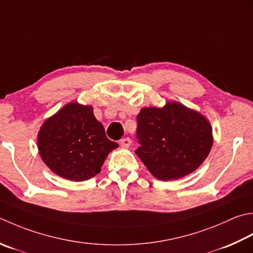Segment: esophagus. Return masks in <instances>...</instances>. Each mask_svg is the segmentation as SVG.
<instances>
[{"label":"esophagus","mask_w":253,"mask_h":253,"mask_svg":"<svg viewBox=\"0 0 253 253\" xmlns=\"http://www.w3.org/2000/svg\"><path fill=\"white\" fill-rule=\"evenodd\" d=\"M120 143H121L122 147L128 148V147L131 145V140L129 139V138H123V139L120 141Z\"/></svg>","instance_id":"esophagus-1"}]
</instances>
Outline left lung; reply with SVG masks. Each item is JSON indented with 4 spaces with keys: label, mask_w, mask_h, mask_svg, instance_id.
<instances>
[{
    "label": "left lung",
    "mask_w": 253,
    "mask_h": 253,
    "mask_svg": "<svg viewBox=\"0 0 253 253\" xmlns=\"http://www.w3.org/2000/svg\"><path fill=\"white\" fill-rule=\"evenodd\" d=\"M136 155L161 181L179 180L194 172L210 155L212 128L210 121L179 102L163 107L141 108L137 116Z\"/></svg>",
    "instance_id": "8db88e82"
}]
</instances>
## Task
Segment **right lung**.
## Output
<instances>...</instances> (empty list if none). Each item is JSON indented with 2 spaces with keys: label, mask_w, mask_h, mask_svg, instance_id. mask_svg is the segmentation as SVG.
Returning a JSON list of instances; mask_svg holds the SVG:
<instances>
[{
  "label": "right lung",
  "mask_w": 253,
  "mask_h": 253,
  "mask_svg": "<svg viewBox=\"0 0 253 253\" xmlns=\"http://www.w3.org/2000/svg\"><path fill=\"white\" fill-rule=\"evenodd\" d=\"M37 147L42 160L53 173L81 182L101 172L108 153L118 143L106 137L91 105L70 102L43 122Z\"/></svg>",
  "instance_id": "right-lung-1"
}]
</instances>
